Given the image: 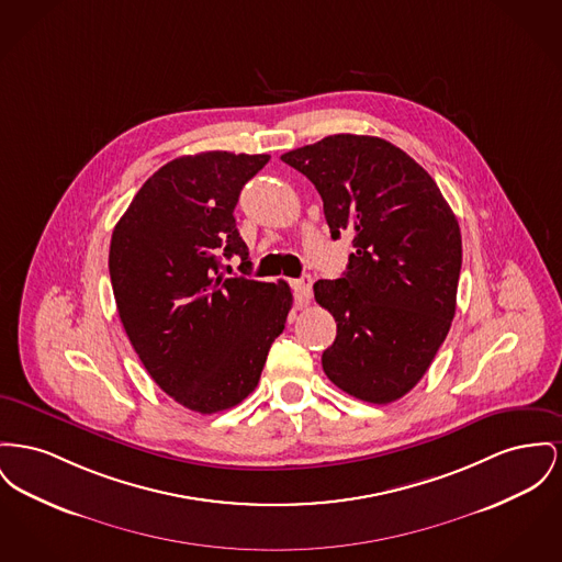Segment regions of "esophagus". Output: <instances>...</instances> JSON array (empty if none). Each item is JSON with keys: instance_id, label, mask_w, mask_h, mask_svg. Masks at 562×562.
<instances>
[{"instance_id": "1", "label": "esophagus", "mask_w": 562, "mask_h": 562, "mask_svg": "<svg viewBox=\"0 0 562 562\" xmlns=\"http://www.w3.org/2000/svg\"><path fill=\"white\" fill-rule=\"evenodd\" d=\"M312 284L314 280L310 276H303L293 282V291H295V297H297L299 305H307L310 297H312Z\"/></svg>"}]
</instances>
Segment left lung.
<instances>
[{"label":"left lung","mask_w":562,"mask_h":562,"mask_svg":"<svg viewBox=\"0 0 562 562\" xmlns=\"http://www.w3.org/2000/svg\"><path fill=\"white\" fill-rule=\"evenodd\" d=\"M280 159L321 193L330 237L355 235L344 276L314 284L337 323L323 369L348 395L393 403L420 382L452 325L459 221L429 173L382 137L337 133Z\"/></svg>","instance_id":"8db88e82"}]
</instances>
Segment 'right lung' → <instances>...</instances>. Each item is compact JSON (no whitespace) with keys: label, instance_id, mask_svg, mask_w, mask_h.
<instances>
[{"label":"right lung","instance_id":"right-lung-1","mask_svg":"<svg viewBox=\"0 0 562 562\" xmlns=\"http://www.w3.org/2000/svg\"><path fill=\"white\" fill-rule=\"evenodd\" d=\"M267 161L225 150L178 157L144 182L112 232L110 280L133 350L164 393L199 414L257 389L293 305L284 280L221 273L223 257L250 267L233 210Z\"/></svg>","mask_w":562,"mask_h":562}]
</instances>
